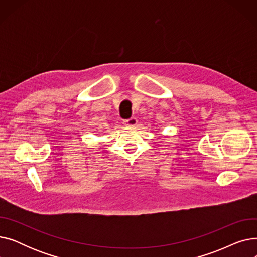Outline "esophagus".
Instances as JSON below:
<instances>
[{"label": "esophagus", "mask_w": 257, "mask_h": 257, "mask_svg": "<svg viewBox=\"0 0 257 257\" xmlns=\"http://www.w3.org/2000/svg\"><path fill=\"white\" fill-rule=\"evenodd\" d=\"M138 124L137 117H130L127 119H124V125L126 126H136Z\"/></svg>", "instance_id": "obj_1"}]
</instances>
